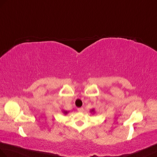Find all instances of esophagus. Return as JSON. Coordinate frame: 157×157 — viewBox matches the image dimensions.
<instances>
[{"label":"esophagus","instance_id":"esophagus-1","mask_svg":"<svg viewBox=\"0 0 157 157\" xmlns=\"http://www.w3.org/2000/svg\"><path fill=\"white\" fill-rule=\"evenodd\" d=\"M78 111L79 112H82L83 111V108L82 107V108H78Z\"/></svg>","mask_w":157,"mask_h":157}]
</instances>
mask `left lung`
Returning a JSON list of instances; mask_svg holds the SVG:
<instances>
[{"label": "left lung", "mask_w": 157, "mask_h": 157, "mask_svg": "<svg viewBox=\"0 0 157 157\" xmlns=\"http://www.w3.org/2000/svg\"><path fill=\"white\" fill-rule=\"evenodd\" d=\"M93 111H94V110H92V112H93Z\"/></svg>", "instance_id": "1"}]
</instances>
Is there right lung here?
<instances>
[{
  "mask_svg": "<svg viewBox=\"0 0 157 157\" xmlns=\"http://www.w3.org/2000/svg\"><path fill=\"white\" fill-rule=\"evenodd\" d=\"M67 112H66V111H64V114H67Z\"/></svg>",
  "mask_w": 157,
  "mask_h": 157,
  "instance_id": "add662e5",
  "label": "right lung"
}]
</instances>
